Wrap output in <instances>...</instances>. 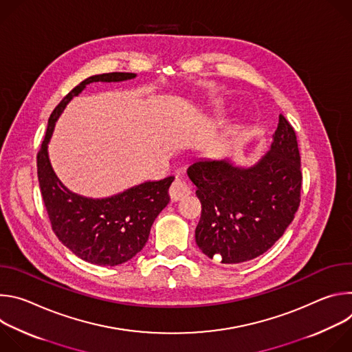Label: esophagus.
<instances>
[{
	"mask_svg": "<svg viewBox=\"0 0 352 352\" xmlns=\"http://www.w3.org/2000/svg\"><path fill=\"white\" fill-rule=\"evenodd\" d=\"M189 193H190V186L182 179H175L170 188V197L171 200H174V202L186 197Z\"/></svg>",
	"mask_w": 352,
	"mask_h": 352,
	"instance_id": "obj_1",
	"label": "esophagus"
}]
</instances>
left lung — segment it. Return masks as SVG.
<instances>
[{"label": "left lung", "instance_id": "1", "mask_svg": "<svg viewBox=\"0 0 352 352\" xmlns=\"http://www.w3.org/2000/svg\"><path fill=\"white\" fill-rule=\"evenodd\" d=\"M202 204L195 239L221 263L252 261L269 250L300 202V156L296 135L280 114L269 152L252 167L230 160H197L188 168Z\"/></svg>", "mask_w": 352, "mask_h": 352}]
</instances>
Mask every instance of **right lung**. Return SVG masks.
Listing matches in <instances>:
<instances>
[{
    "label": "right lung",
    "instance_id": "add662e5",
    "mask_svg": "<svg viewBox=\"0 0 352 352\" xmlns=\"http://www.w3.org/2000/svg\"><path fill=\"white\" fill-rule=\"evenodd\" d=\"M136 74L94 75L74 87L48 118L37 153V177L43 202L57 238L78 258L98 266H117L131 261L146 245L153 221L168 205L174 177L147 181L118 195L91 199L67 189L48 159V142L67 104L93 82H122Z\"/></svg>",
    "mask_w": 352,
    "mask_h": 352
}]
</instances>
